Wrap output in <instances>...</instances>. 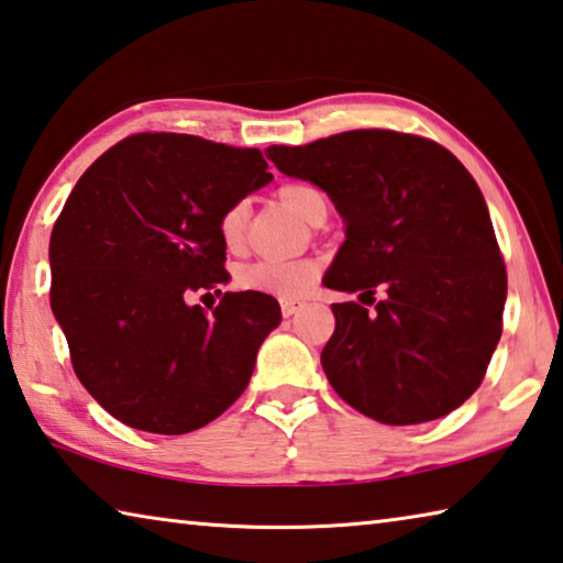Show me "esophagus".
<instances>
[{
	"label": "esophagus",
	"instance_id": "1",
	"mask_svg": "<svg viewBox=\"0 0 563 563\" xmlns=\"http://www.w3.org/2000/svg\"><path fill=\"white\" fill-rule=\"evenodd\" d=\"M302 306H306V302L298 300V298H280V310H283L285 318L296 316Z\"/></svg>",
	"mask_w": 563,
	"mask_h": 563
}]
</instances>
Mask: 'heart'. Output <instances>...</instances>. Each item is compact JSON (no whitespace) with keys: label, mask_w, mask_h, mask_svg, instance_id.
<instances>
[{"label":"heart","mask_w":563,"mask_h":563,"mask_svg":"<svg viewBox=\"0 0 563 563\" xmlns=\"http://www.w3.org/2000/svg\"><path fill=\"white\" fill-rule=\"evenodd\" d=\"M278 198L285 208H290L300 220L310 222L320 210L328 208L325 195L316 190L313 185L290 183L278 190ZM245 225H247V208L245 202H233L222 210L218 220V235L228 250H240L245 243ZM320 265L316 261H257L240 271L238 283L245 290L267 292V296H302L310 285L318 280Z\"/></svg>","instance_id":"obj_1"}]
</instances>
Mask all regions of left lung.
<instances>
[{
  "label": "left lung",
  "mask_w": 563,
  "mask_h": 563,
  "mask_svg": "<svg viewBox=\"0 0 563 563\" xmlns=\"http://www.w3.org/2000/svg\"><path fill=\"white\" fill-rule=\"evenodd\" d=\"M267 159L325 190L345 220L325 288L386 292L371 316L353 300L333 306L320 363L335 394L388 426L456 410L486 376L506 302V265L468 169L439 142L394 130L273 145Z\"/></svg>",
  "instance_id": "1"
}]
</instances>
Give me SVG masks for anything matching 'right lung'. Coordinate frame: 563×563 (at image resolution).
<instances>
[{"label":"right lung","instance_id":"obj_1","mask_svg":"<svg viewBox=\"0 0 563 563\" xmlns=\"http://www.w3.org/2000/svg\"><path fill=\"white\" fill-rule=\"evenodd\" d=\"M255 147L140 132L87 167L49 238V302L82 386L147 433L198 431L243 396L280 323L265 292L190 296L230 280L222 210L273 180Z\"/></svg>","mask_w":563,"mask_h":563}]
</instances>
